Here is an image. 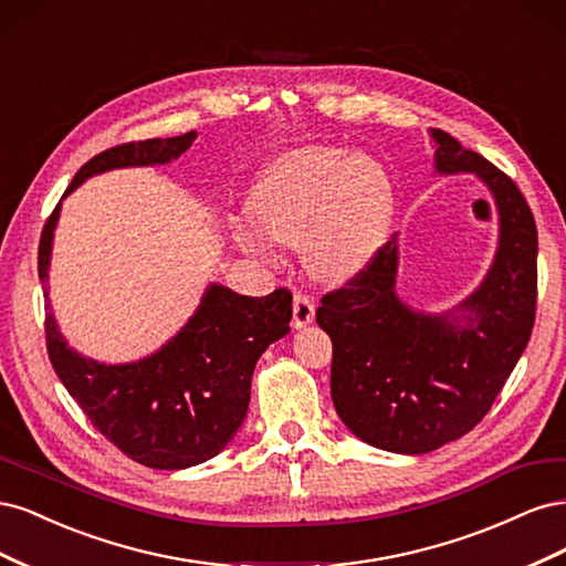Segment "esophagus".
<instances>
[{
  "instance_id": "esophagus-1",
  "label": "esophagus",
  "mask_w": 566,
  "mask_h": 566,
  "mask_svg": "<svg viewBox=\"0 0 566 566\" xmlns=\"http://www.w3.org/2000/svg\"><path fill=\"white\" fill-rule=\"evenodd\" d=\"M316 316V306L314 300L310 295H302L297 293L293 300V325L295 328H304V325H310Z\"/></svg>"
}]
</instances>
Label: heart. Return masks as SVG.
Instances as JSON below:
<instances>
[{
	"mask_svg": "<svg viewBox=\"0 0 566 566\" xmlns=\"http://www.w3.org/2000/svg\"><path fill=\"white\" fill-rule=\"evenodd\" d=\"M397 193L382 163L337 146H302L273 160L252 188L250 212L266 235L300 245L323 281L364 271L391 229ZM238 241L269 254L262 233L238 229Z\"/></svg>",
	"mask_w": 566,
	"mask_h": 566,
	"instance_id": "1",
	"label": "heart"
}]
</instances>
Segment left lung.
<instances>
[{"instance_id":"obj_1","label":"left lung","mask_w":566,"mask_h":566,"mask_svg":"<svg viewBox=\"0 0 566 566\" xmlns=\"http://www.w3.org/2000/svg\"><path fill=\"white\" fill-rule=\"evenodd\" d=\"M439 175L482 179L499 208V250L458 312L422 314L394 293L391 238L364 271L321 297L331 335L337 416L370 447L420 455L468 434L489 413L528 345L536 318L538 233L517 184L451 134L432 129Z\"/></svg>"}]
</instances>
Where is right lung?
Listing matches in <instances>:
<instances>
[{
    "instance_id": "right-lung-1",
    "label": "right lung",
    "mask_w": 566,
    "mask_h": 566,
    "mask_svg": "<svg viewBox=\"0 0 566 566\" xmlns=\"http://www.w3.org/2000/svg\"><path fill=\"white\" fill-rule=\"evenodd\" d=\"M193 139L196 132H188L172 139L113 146L80 167L65 196L108 169L165 165ZM59 212L61 202L40 238L42 283L49 279ZM290 318L293 295L287 287L248 297L212 283L184 328L142 361L106 366L80 356L67 347L49 310L44 331L51 366L96 430L146 468L184 470L227 449L248 413L256 358L271 342L287 335Z\"/></svg>"
}]
</instances>
